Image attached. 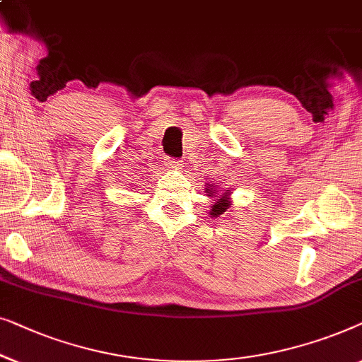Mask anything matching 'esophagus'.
Wrapping results in <instances>:
<instances>
[{
    "instance_id": "obj_1",
    "label": "esophagus",
    "mask_w": 362,
    "mask_h": 362,
    "mask_svg": "<svg viewBox=\"0 0 362 362\" xmlns=\"http://www.w3.org/2000/svg\"><path fill=\"white\" fill-rule=\"evenodd\" d=\"M167 165L172 167V169H179V167H182V162L177 160V159H172V157H169V159H167Z\"/></svg>"
}]
</instances>
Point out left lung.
<instances>
[{
    "mask_svg": "<svg viewBox=\"0 0 362 362\" xmlns=\"http://www.w3.org/2000/svg\"><path fill=\"white\" fill-rule=\"evenodd\" d=\"M206 193H210V195H208V197H215V192H211L210 188H206ZM228 195H230V192L225 193V195L218 198V202L211 206V215L213 216L223 215V213L228 210V206H230V202H228Z\"/></svg>",
    "mask_w": 362,
    "mask_h": 362,
    "instance_id": "obj_1",
    "label": "left lung"
}]
</instances>
